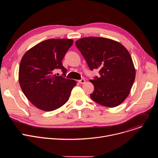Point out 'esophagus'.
I'll list each match as a JSON object with an SVG mask.
<instances>
[{
	"label": "esophagus",
	"instance_id": "34e87169",
	"mask_svg": "<svg viewBox=\"0 0 158 158\" xmlns=\"http://www.w3.org/2000/svg\"><path fill=\"white\" fill-rule=\"evenodd\" d=\"M78 82H79V83L83 84L85 83V80L84 79H81V80H79Z\"/></svg>",
	"mask_w": 158,
	"mask_h": 158
}]
</instances>
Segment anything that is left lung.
<instances>
[{
    "mask_svg": "<svg viewBox=\"0 0 158 158\" xmlns=\"http://www.w3.org/2000/svg\"><path fill=\"white\" fill-rule=\"evenodd\" d=\"M76 45L90 69H99L100 77L89 80L94 86L91 98L108 107L121 104L129 94L136 77L126 48L119 42L99 37L81 38Z\"/></svg>",
    "mask_w": 158,
    "mask_h": 158,
    "instance_id": "obj_1",
    "label": "left lung"
}]
</instances>
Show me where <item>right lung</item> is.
I'll return each mask as SVG.
<instances>
[{"instance_id": "obj_1", "label": "right lung", "mask_w": 158, "mask_h": 158, "mask_svg": "<svg viewBox=\"0 0 158 158\" xmlns=\"http://www.w3.org/2000/svg\"><path fill=\"white\" fill-rule=\"evenodd\" d=\"M73 40L51 39L28 50L22 57L19 70V82L22 92L38 109L52 111L68 101L74 80L53 74L54 69H67L62 60L71 47Z\"/></svg>"}]
</instances>
